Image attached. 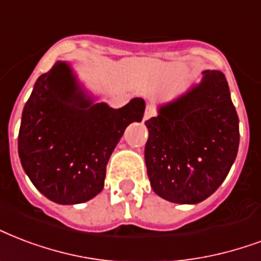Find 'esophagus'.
<instances>
[{
  "label": "esophagus",
  "mask_w": 261,
  "mask_h": 261,
  "mask_svg": "<svg viewBox=\"0 0 261 261\" xmlns=\"http://www.w3.org/2000/svg\"><path fill=\"white\" fill-rule=\"evenodd\" d=\"M154 115H156V109L153 108L152 105H148V107H146V111H145L144 120H149V119L154 116Z\"/></svg>",
  "instance_id": "34e87169"
}]
</instances>
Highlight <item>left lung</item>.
Instances as JSON below:
<instances>
[{
    "label": "left lung",
    "instance_id": "obj_1",
    "mask_svg": "<svg viewBox=\"0 0 261 261\" xmlns=\"http://www.w3.org/2000/svg\"><path fill=\"white\" fill-rule=\"evenodd\" d=\"M145 124V163L157 196L198 204L223 184L238 152L240 124L220 71H204L200 83L159 105Z\"/></svg>",
    "mask_w": 261,
    "mask_h": 261
}]
</instances>
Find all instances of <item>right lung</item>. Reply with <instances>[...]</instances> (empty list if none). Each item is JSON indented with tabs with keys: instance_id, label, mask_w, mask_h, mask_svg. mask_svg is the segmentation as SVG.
Here are the masks:
<instances>
[{
	"instance_id": "add662e5",
	"label": "right lung",
	"mask_w": 261,
	"mask_h": 261,
	"mask_svg": "<svg viewBox=\"0 0 261 261\" xmlns=\"http://www.w3.org/2000/svg\"><path fill=\"white\" fill-rule=\"evenodd\" d=\"M144 112L139 97L119 109L98 102L72 67L57 61L38 77L21 113V167L50 201H89L104 189L107 164L126 127L141 122Z\"/></svg>"
}]
</instances>
